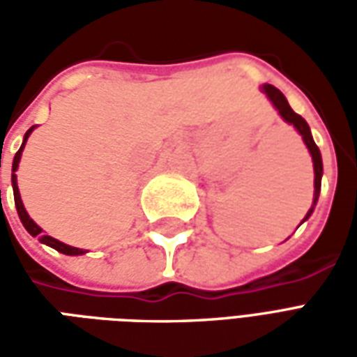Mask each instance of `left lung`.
I'll list each match as a JSON object with an SVG mask.
<instances>
[{
  "instance_id": "8db88e82",
  "label": "left lung",
  "mask_w": 357,
  "mask_h": 357,
  "mask_svg": "<svg viewBox=\"0 0 357 357\" xmlns=\"http://www.w3.org/2000/svg\"><path fill=\"white\" fill-rule=\"evenodd\" d=\"M262 93H266L271 105L275 107V110L281 114L287 124L294 126V130L302 135V141L306 143L307 151H310V155H312V162H314V202H312V206L307 210L306 218L300 222V224H304L307 218L312 216V212H314L315 204H317V199H319V191H321V176H323V162H321V153H319V149L315 145L314 137H312V132H310V126L304 118L296 114L294 110L291 109V105L287 101V97H284L281 91L273 86H269V84H264Z\"/></svg>"
}]
</instances>
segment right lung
<instances>
[{
    "instance_id": "obj_1",
    "label": "right lung",
    "mask_w": 357,
    "mask_h": 357,
    "mask_svg": "<svg viewBox=\"0 0 357 357\" xmlns=\"http://www.w3.org/2000/svg\"><path fill=\"white\" fill-rule=\"evenodd\" d=\"M36 126H32L26 133H24V139H22V145L20 149L17 151V155L13 158V174H11V183H13V195H15V206H17V212H19V218L22 225L26 227V231L32 235V237H38V239L42 241L43 245H47V247L55 248L59 250L61 255H66V256H82L86 255L88 250H84V248H76V247H70V245H65V243H61V241L53 239L51 235L47 233H43V229L40 225L36 224L32 218L28 216L26 208H24V204H22V199H20V193H19V185H17V170H19V162H20V156H22V151H24V145H26L28 137H30V133L34 132ZM0 197H1V189H0Z\"/></svg>"
}]
</instances>
